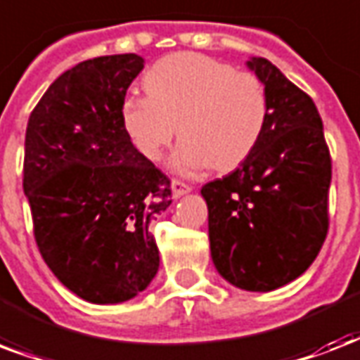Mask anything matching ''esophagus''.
Segmentation results:
<instances>
[{"instance_id": "obj_1", "label": "esophagus", "mask_w": 360, "mask_h": 360, "mask_svg": "<svg viewBox=\"0 0 360 360\" xmlns=\"http://www.w3.org/2000/svg\"><path fill=\"white\" fill-rule=\"evenodd\" d=\"M192 186L188 185V183H185V181L181 179H174L172 181V192H174L175 198H181L183 194H186V192H191Z\"/></svg>"}]
</instances>
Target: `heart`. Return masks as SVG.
<instances>
[{
    "label": "heart",
    "instance_id": "1",
    "mask_svg": "<svg viewBox=\"0 0 360 360\" xmlns=\"http://www.w3.org/2000/svg\"><path fill=\"white\" fill-rule=\"evenodd\" d=\"M143 89L147 98L122 101L124 134L139 155L158 162L177 126L183 141L174 166L181 172L240 168L268 128L270 96L260 77L198 52H175L155 62L145 71Z\"/></svg>",
    "mask_w": 360,
    "mask_h": 360
}]
</instances>
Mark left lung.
<instances>
[{
	"mask_svg": "<svg viewBox=\"0 0 360 360\" xmlns=\"http://www.w3.org/2000/svg\"><path fill=\"white\" fill-rule=\"evenodd\" d=\"M249 68L270 96V120L251 158L202 186L217 270L245 290L302 276L328 232L333 160L314 100L266 58Z\"/></svg>",
	"mask_w": 360,
	"mask_h": 360,
	"instance_id": "8db88e82",
	"label": "left lung"
}]
</instances>
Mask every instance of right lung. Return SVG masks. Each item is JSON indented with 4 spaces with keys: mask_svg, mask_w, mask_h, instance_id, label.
<instances>
[{
    "mask_svg": "<svg viewBox=\"0 0 360 360\" xmlns=\"http://www.w3.org/2000/svg\"><path fill=\"white\" fill-rule=\"evenodd\" d=\"M137 54L86 60L52 82L30 115L22 186L51 271L92 304L130 300L160 264L150 226L172 181L130 143L120 122Z\"/></svg>",
    "mask_w": 360,
    "mask_h": 360,
    "instance_id": "add662e5",
    "label": "right lung"
}]
</instances>
